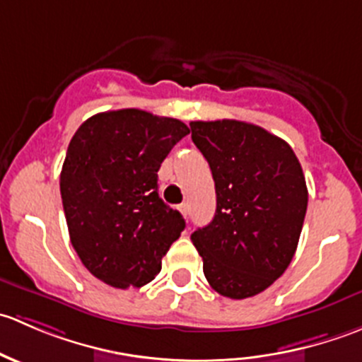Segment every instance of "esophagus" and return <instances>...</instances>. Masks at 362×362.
Instances as JSON below:
<instances>
[{"label":"esophagus","mask_w":362,"mask_h":362,"mask_svg":"<svg viewBox=\"0 0 362 362\" xmlns=\"http://www.w3.org/2000/svg\"><path fill=\"white\" fill-rule=\"evenodd\" d=\"M178 211H180V214L184 215L185 218H187V215H189V206H187V203H182V204H178Z\"/></svg>","instance_id":"esophagus-1"}]
</instances>
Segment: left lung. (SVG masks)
<instances>
[{"instance_id":"left-lung-1","label":"left lung","mask_w":362,"mask_h":362,"mask_svg":"<svg viewBox=\"0 0 362 362\" xmlns=\"http://www.w3.org/2000/svg\"><path fill=\"white\" fill-rule=\"evenodd\" d=\"M192 141L215 182L214 221L191 235L211 289L245 299L268 289L291 264L308 191L287 141L242 120L191 122Z\"/></svg>"}]
</instances>
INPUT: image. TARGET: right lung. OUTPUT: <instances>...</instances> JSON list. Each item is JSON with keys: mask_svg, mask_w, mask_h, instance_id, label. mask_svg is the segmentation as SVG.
Returning a JSON list of instances; mask_svg holds the SVG:
<instances>
[{"mask_svg": "<svg viewBox=\"0 0 362 362\" xmlns=\"http://www.w3.org/2000/svg\"><path fill=\"white\" fill-rule=\"evenodd\" d=\"M185 134L182 120L136 108L96 113L73 134L61 198L73 249L101 282H152L184 231L180 211L159 198L158 171Z\"/></svg>", "mask_w": 362, "mask_h": 362, "instance_id": "add662e5", "label": "right lung"}]
</instances>
